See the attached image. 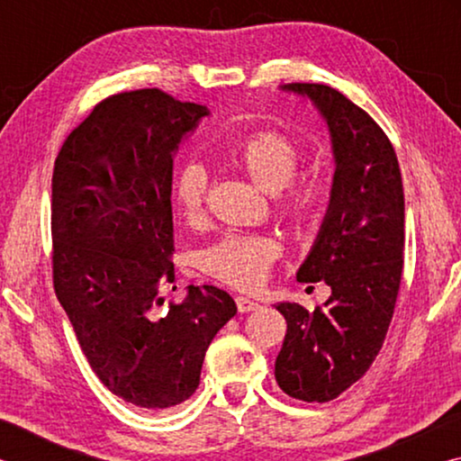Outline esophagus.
Masks as SVG:
<instances>
[{"instance_id":"1","label":"esophagus","mask_w":461,"mask_h":461,"mask_svg":"<svg viewBox=\"0 0 461 461\" xmlns=\"http://www.w3.org/2000/svg\"><path fill=\"white\" fill-rule=\"evenodd\" d=\"M236 305L240 313H249V311H256L260 305L252 299H248V296H236Z\"/></svg>"}]
</instances>
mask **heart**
Returning a JSON list of instances; mask_svg holds the SVG:
<instances>
[{"label":"heart","instance_id":"1","mask_svg":"<svg viewBox=\"0 0 461 461\" xmlns=\"http://www.w3.org/2000/svg\"><path fill=\"white\" fill-rule=\"evenodd\" d=\"M233 158L252 181L267 191H278V207L296 228H313L330 207L333 186L323 173L294 176L303 146L280 130H256L238 140ZM209 191L207 168L199 160L178 165L173 197L189 221L201 220ZM280 256L278 241L267 233H225L199 256V267L209 276L238 288H256L268 276Z\"/></svg>","mask_w":461,"mask_h":461}]
</instances>
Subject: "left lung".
Wrapping results in <instances>:
<instances>
[{
	"instance_id": "8db88e82",
	"label": "left lung",
	"mask_w": 461,
	"mask_h": 461,
	"mask_svg": "<svg viewBox=\"0 0 461 461\" xmlns=\"http://www.w3.org/2000/svg\"><path fill=\"white\" fill-rule=\"evenodd\" d=\"M331 131L333 194L299 283L325 280L331 296L307 311L276 307L286 319L275 364L278 386L293 399L327 402L360 380L384 343L404 260V194L399 160L376 122L327 85L291 83Z\"/></svg>"
}]
</instances>
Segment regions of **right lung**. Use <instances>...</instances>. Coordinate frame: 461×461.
<instances>
[{"label":"right lung","instance_id":"add662e5","mask_svg":"<svg viewBox=\"0 0 461 461\" xmlns=\"http://www.w3.org/2000/svg\"><path fill=\"white\" fill-rule=\"evenodd\" d=\"M207 113L160 89L115 93L54 160V293L97 378L140 409L189 399L209 343L238 311L213 285H189L160 311L175 283L173 152Z\"/></svg>","mask_w":461,"mask_h":461}]
</instances>
